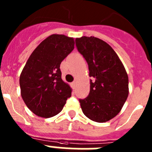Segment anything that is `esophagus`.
I'll return each instance as SVG.
<instances>
[{"instance_id":"obj_1","label":"esophagus","mask_w":152,"mask_h":152,"mask_svg":"<svg viewBox=\"0 0 152 152\" xmlns=\"http://www.w3.org/2000/svg\"><path fill=\"white\" fill-rule=\"evenodd\" d=\"M71 87H72V89H75V87H76V82H75V81L72 82V84H71Z\"/></svg>"}]
</instances>
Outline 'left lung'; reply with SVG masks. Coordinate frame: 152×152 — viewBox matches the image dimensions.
Here are the masks:
<instances>
[{
    "label": "left lung",
    "mask_w": 152,
    "mask_h": 152,
    "mask_svg": "<svg viewBox=\"0 0 152 152\" xmlns=\"http://www.w3.org/2000/svg\"><path fill=\"white\" fill-rule=\"evenodd\" d=\"M77 49L89 68L91 87L88 96L79 99L88 118L105 123L121 110L129 95V78L123 63L106 42L91 36L75 39Z\"/></svg>",
    "instance_id": "1"
}]
</instances>
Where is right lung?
<instances>
[{"mask_svg":"<svg viewBox=\"0 0 152 152\" xmlns=\"http://www.w3.org/2000/svg\"><path fill=\"white\" fill-rule=\"evenodd\" d=\"M74 44L73 38L51 35L28 58L20 77L21 96L37 116H56L72 96V89L61 79L60 64L73 51Z\"/></svg>","mask_w":152,"mask_h":152,"instance_id":"right-lung-1","label":"right lung"}]
</instances>
